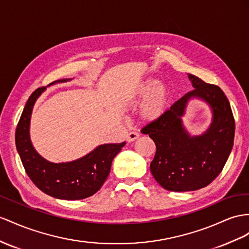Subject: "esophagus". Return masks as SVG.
Returning a JSON list of instances; mask_svg holds the SVG:
<instances>
[{"mask_svg": "<svg viewBox=\"0 0 249 249\" xmlns=\"http://www.w3.org/2000/svg\"><path fill=\"white\" fill-rule=\"evenodd\" d=\"M140 137V135L138 132H135V131H131V132H129L128 135L126 136V140L128 142H133V141H136V140L138 139Z\"/></svg>", "mask_w": 249, "mask_h": 249, "instance_id": "esophagus-1", "label": "esophagus"}]
</instances>
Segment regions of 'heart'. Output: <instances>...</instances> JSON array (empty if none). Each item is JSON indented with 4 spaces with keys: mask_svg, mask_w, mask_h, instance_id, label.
<instances>
[{
    "mask_svg": "<svg viewBox=\"0 0 249 249\" xmlns=\"http://www.w3.org/2000/svg\"><path fill=\"white\" fill-rule=\"evenodd\" d=\"M135 98L146 99L140 114L146 122H154L166 113L173 93L169 86L160 84L157 80H148L139 86Z\"/></svg>",
    "mask_w": 249,
    "mask_h": 249,
    "instance_id": "heart-1",
    "label": "heart"
}]
</instances>
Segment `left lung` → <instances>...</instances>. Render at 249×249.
<instances>
[{"instance_id":"1","label":"left lung","mask_w":249,"mask_h":249,"mask_svg":"<svg viewBox=\"0 0 249 249\" xmlns=\"http://www.w3.org/2000/svg\"><path fill=\"white\" fill-rule=\"evenodd\" d=\"M194 90L171 106L162 118L142 129L157 146L150 171L160 185L170 191H193L209 185L220 175L231 155L234 119L222 89L188 73ZM199 97L212 107L213 123L201 136L193 137L180 118L189 98Z\"/></svg>"}]
</instances>
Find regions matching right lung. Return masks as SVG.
I'll list each match as a JSON object with an SVG mask.
<instances>
[{"mask_svg": "<svg viewBox=\"0 0 249 249\" xmlns=\"http://www.w3.org/2000/svg\"><path fill=\"white\" fill-rule=\"evenodd\" d=\"M69 80H58L61 83ZM45 90L37 88L29 97L16 130V146L25 171L35 185L46 195L62 200H82L94 195L110 173L111 163L125 145H100L88 155L66 163H52L35 150L29 138L31 111L36 99Z\"/></svg>", "mask_w": 249, "mask_h": 249, "instance_id": "1", "label": "right lung"}]
</instances>
